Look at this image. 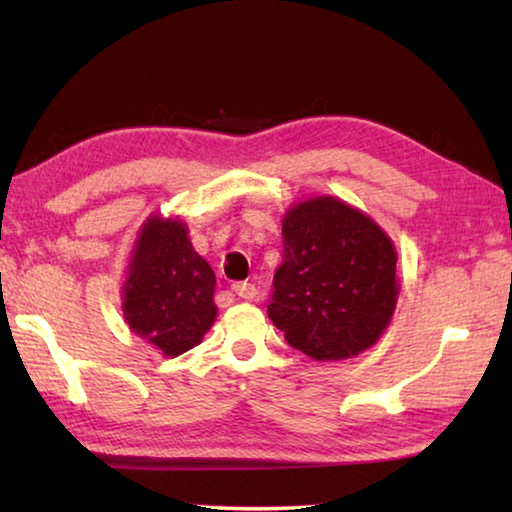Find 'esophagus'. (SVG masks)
I'll return each instance as SVG.
<instances>
[{"mask_svg": "<svg viewBox=\"0 0 512 512\" xmlns=\"http://www.w3.org/2000/svg\"><path fill=\"white\" fill-rule=\"evenodd\" d=\"M232 291H235L237 296L244 298V300H253L257 296V287H255L253 282H237V284H232Z\"/></svg>", "mask_w": 512, "mask_h": 512, "instance_id": "esophagus-1", "label": "esophagus"}]
</instances>
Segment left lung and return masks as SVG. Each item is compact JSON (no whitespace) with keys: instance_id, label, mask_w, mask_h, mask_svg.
<instances>
[{"instance_id":"8db88e82","label":"left lung","mask_w":512,"mask_h":512,"mask_svg":"<svg viewBox=\"0 0 512 512\" xmlns=\"http://www.w3.org/2000/svg\"><path fill=\"white\" fill-rule=\"evenodd\" d=\"M282 244L268 318L291 348L318 361L370 348L397 302V255L384 230L325 196L287 212Z\"/></svg>"}]
</instances>
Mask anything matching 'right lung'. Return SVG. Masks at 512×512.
Listing matches in <instances>:
<instances>
[{"label": "right lung", "mask_w": 512, "mask_h": 512, "mask_svg": "<svg viewBox=\"0 0 512 512\" xmlns=\"http://www.w3.org/2000/svg\"><path fill=\"white\" fill-rule=\"evenodd\" d=\"M216 277L196 253L180 221L149 219L131 262L124 314L133 332L167 357L203 341L212 327Z\"/></svg>", "instance_id": "1"}]
</instances>
